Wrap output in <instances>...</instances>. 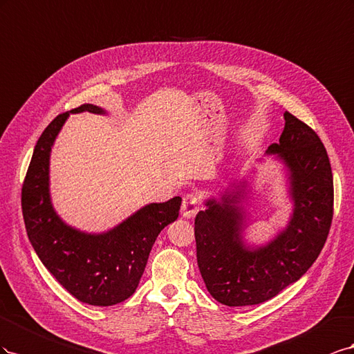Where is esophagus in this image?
I'll return each instance as SVG.
<instances>
[{"label": "esophagus", "mask_w": 354, "mask_h": 354, "mask_svg": "<svg viewBox=\"0 0 354 354\" xmlns=\"http://www.w3.org/2000/svg\"><path fill=\"white\" fill-rule=\"evenodd\" d=\"M200 210V206H198V197L197 194L194 193H189L184 197V201H183V215L185 218H194Z\"/></svg>", "instance_id": "1"}]
</instances>
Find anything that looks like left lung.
<instances>
[{
    "label": "left lung",
    "mask_w": 354,
    "mask_h": 354,
    "mask_svg": "<svg viewBox=\"0 0 354 354\" xmlns=\"http://www.w3.org/2000/svg\"><path fill=\"white\" fill-rule=\"evenodd\" d=\"M267 153L279 154L290 171L295 209L283 233L264 248L246 249L237 196L209 200L194 221L200 274L210 295L228 307L261 304L297 281L325 246L334 216L329 157L315 130L286 111L283 133Z\"/></svg>",
    "instance_id": "8db88e82"
}]
</instances>
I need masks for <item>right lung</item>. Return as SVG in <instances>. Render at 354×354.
<instances>
[{"mask_svg":"<svg viewBox=\"0 0 354 354\" xmlns=\"http://www.w3.org/2000/svg\"><path fill=\"white\" fill-rule=\"evenodd\" d=\"M102 114L90 104L71 113ZM69 113L59 114L39 136L22 185L26 233L38 258L71 295L90 306H115L133 295L160 231L174 222L180 197L151 203L105 234H84L64 224L50 203L48 157Z\"/></svg>","mask_w":354,"mask_h":354,"instance_id":"obj_1","label":"right lung"}]
</instances>
